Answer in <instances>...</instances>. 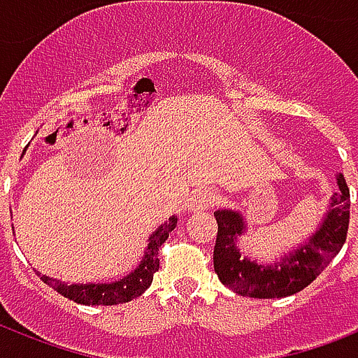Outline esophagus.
Instances as JSON below:
<instances>
[{"instance_id":"obj_1","label":"esophagus","mask_w":358,"mask_h":358,"mask_svg":"<svg viewBox=\"0 0 358 358\" xmlns=\"http://www.w3.org/2000/svg\"><path fill=\"white\" fill-rule=\"evenodd\" d=\"M215 202H217V195H215L213 191L199 189V191H195L193 195H191L189 208L193 210V212H202V210L212 208Z\"/></svg>"}]
</instances>
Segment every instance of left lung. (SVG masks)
<instances>
[{
    "label": "left lung",
    "instance_id": "8db88e82",
    "mask_svg": "<svg viewBox=\"0 0 358 358\" xmlns=\"http://www.w3.org/2000/svg\"><path fill=\"white\" fill-rule=\"evenodd\" d=\"M338 191L331 196L329 212L308 241L286 255L277 264H258L239 252L238 238L245 221L239 212L217 210V239L213 249V269L219 280L236 294L255 299L288 297L303 288L333 262L348 238L350 227V187L344 174L336 176Z\"/></svg>",
    "mask_w": 358,
    "mask_h": 358
}]
</instances>
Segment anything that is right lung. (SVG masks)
<instances>
[{
    "instance_id": "obj_1",
    "label": "right lung",
    "mask_w": 358,
    "mask_h": 358,
    "mask_svg": "<svg viewBox=\"0 0 358 358\" xmlns=\"http://www.w3.org/2000/svg\"><path fill=\"white\" fill-rule=\"evenodd\" d=\"M176 221L178 219L173 215L167 223L162 224L150 236L148 247H146L145 256H143L139 266L135 267L129 275L120 278V280H115V282L109 284H64L59 282V280H55L52 277L41 275V273L38 275H41L42 280L50 288H53L55 292L64 295L66 299L80 303V305H120V303H128V301L139 297L152 284L154 273L159 269V258H157L159 247L165 243V239L169 238V234L176 229Z\"/></svg>"
}]
</instances>
